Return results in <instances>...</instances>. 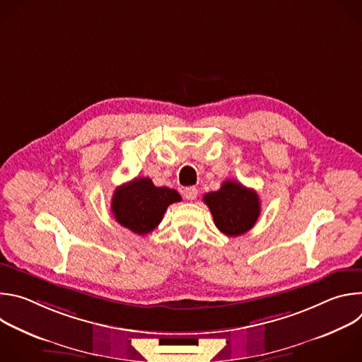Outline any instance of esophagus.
Segmentation results:
<instances>
[{"label":"esophagus","mask_w":362,"mask_h":362,"mask_svg":"<svg viewBox=\"0 0 362 362\" xmlns=\"http://www.w3.org/2000/svg\"><path fill=\"white\" fill-rule=\"evenodd\" d=\"M183 196L187 199V200H194L197 197V189L194 186H189V187H185L183 189Z\"/></svg>","instance_id":"esophagus-1"}]
</instances>
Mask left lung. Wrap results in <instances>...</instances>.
I'll return each mask as SVG.
<instances>
[{
	"label": "left lung",
	"instance_id": "obj_1",
	"mask_svg": "<svg viewBox=\"0 0 362 362\" xmlns=\"http://www.w3.org/2000/svg\"><path fill=\"white\" fill-rule=\"evenodd\" d=\"M203 202L211 209L216 228L228 236L250 230L261 214L257 193L233 180L223 182L216 192L206 193Z\"/></svg>",
	"mask_w": 362,
	"mask_h": 362
}]
</instances>
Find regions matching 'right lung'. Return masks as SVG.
<instances>
[{
	"label": "right lung",
	"mask_w": 362,
	"mask_h": 362,
	"mask_svg": "<svg viewBox=\"0 0 362 362\" xmlns=\"http://www.w3.org/2000/svg\"><path fill=\"white\" fill-rule=\"evenodd\" d=\"M180 200L175 189L156 187L148 177H137L116 189L112 212L123 228L146 235L158 228L168 206Z\"/></svg>",
	"instance_id": "right-lung-1"
}]
</instances>
